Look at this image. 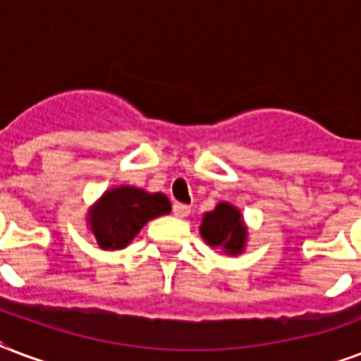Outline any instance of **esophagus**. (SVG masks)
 I'll list each match as a JSON object with an SVG mask.
<instances>
[{
	"label": "esophagus",
	"mask_w": 361,
	"mask_h": 361,
	"mask_svg": "<svg viewBox=\"0 0 361 361\" xmlns=\"http://www.w3.org/2000/svg\"><path fill=\"white\" fill-rule=\"evenodd\" d=\"M191 214V206L181 204V202H176L174 204V216L176 217H187Z\"/></svg>",
	"instance_id": "34e87169"
}]
</instances>
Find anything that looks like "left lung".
Listing matches in <instances>:
<instances>
[{
	"label": "left lung",
	"mask_w": 361,
	"mask_h": 361,
	"mask_svg": "<svg viewBox=\"0 0 361 361\" xmlns=\"http://www.w3.org/2000/svg\"><path fill=\"white\" fill-rule=\"evenodd\" d=\"M202 240L212 247H219L225 255L244 254L247 244V225L240 208L231 202H217L216 208L206 212L199 227Z\"/></svg>",
	"instance_id": "left-lung-1"
}]
</instances>
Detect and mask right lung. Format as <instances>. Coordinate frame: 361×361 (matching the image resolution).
I'll list each match as a JSON object with an SVG mask.
<instances>
[{
    "label": "right lung",
    "mask_w": 361,
    "mask_h": 361,
    "mask_svg": "<svg viewBox=\"0 0 361 361\" xmlns=\"http://www.w3.org/2000/svg\"><path fill=\"white\" fill-rule=\"evenodd\" d=\"M172 210L164 192H149L132 185L104 191L87 212V229L102 250H125L144 225Z\"/></svg>",
    "instance_id": "right-lung-1"
}]
</instances>
